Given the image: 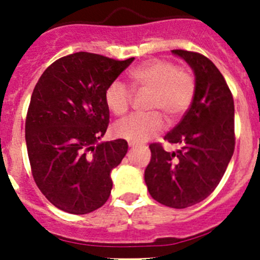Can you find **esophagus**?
Instances as JSON below:
<instances>
[{"instance_id": "34e87169", "label": "esophagus", "mask_w": 260, "mask_h": 260, "mask_svg": "<svg viewBox=\"0 0 260 260\" xmlns=\"http://www.w3.org/2000/svg\"><path fill=\"white\" fill-rule=\"evenodd\" d=\"M128 146H129L131 149H133V148H136V147H137V145H135V143H133V142L128 143Z\"/></svg>"}]
</instances>
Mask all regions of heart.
Instances as JSON below:
<instances>
[{
	"label": "heart",
	"mask_w": 260,
	"mask_h": 260,
	"mask_svg": "<svg viewBox=\"0 0 260 260\" xmlns=\"http://www.w3.org/2000/svg\"><path fill=\"white\" fill-rule=\"evenodd\" d=\"M133 88L148 91L146 108L151 112L132 114L114 124V135L133 143H141L161 133L165 128L162 113L169 122L177 120L187 112L196 93V80L187 68L176 67L169 60H151L131 73ZM104 99L115 115L128 112L133 102V91L120 80L107 86Z\"/></svg>",
	"instance_id": "heart-1"
}]
</instances>
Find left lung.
Here are the masks:
<instances>
[{"instance_id":"obj_1","label":"left lung","mask_w":260,"mask_h":260,"mask_svg":"<svg viewBox=\"0 0 260 260\" xmlns=\"http://www.w3.org/2000/svg\"><path fill=\"white\" fill-rule=\"evenodd\" d=\"M195 73L196 93L179 124L165 136L175 152L151 143L145 171L149 193L162 205L185 209L205 200L219 185L235 148L234 101L214 62L200 52L176 49Z\"/></svg>"}]
</instances>
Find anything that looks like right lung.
Returning a JSON list of instances; mask_svg holds the SVG:
<instances>
[{
  "mask_svg": "<svg viewBox=\"0 0 260 260\" xmlns=\"http://www.w3.org/2000/svg\"><path fill=\"white\" fill-rule=\"evenodd\" d=\"M133 59L75 52L36 83L25 122L28 161L38 187L60 210L88 214L109 199L111 171L128 145L120 138L98 143L109 124L104 93Z\"/></svg>",
  "mask_w": 260,
  "mask_h": 260,
  "instance_id": "add662e5",
  "label": "right lung"
}]
</instances>
